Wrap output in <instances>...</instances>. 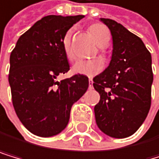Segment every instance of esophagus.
Segmentation results:
<instances>
[{
    "label": "esophagus",
    "mask_w": 159,
    "mask_h": 159,
    "mask_svg": "<svg viewBox=\"0 0 159 159\" xmlns=\"http://www.w3.org/2000/svg\"><path fill=\"white\" fill-rule=\"evenodd\" d=\"M92 84H93V80H92L91 78H89V89H91V87H92Z\"/></svg>",
    "instance_id": "1"
}]
</instances>
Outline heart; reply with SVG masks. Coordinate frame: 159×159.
I'll return each mask as SVG.
<instances>
[{
  "label": "heart",
  "instance_id": "1",
  "mask_svg": "<svg viewBox=\"0 0 159 159\" xmlns=\"http://www.w3.org/2000/svg\"><path fill=\"white\" fill-rule=\"evenodd\" d=\"M89 32L93 40L99 47H105L110 40V31L105 25L100 23H93L89 27ZM72 35L73 31L68 30L62 40L63 51L68 60H73L75 54L72 48ZM103 62L100 59H90V60H78L72 67L73 72L79 75L93 76L101 72Z\"/></svg>",
  "mask_w": 159,
  "mask_h": 159
}]
</instances>
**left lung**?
Here are the masks:
<instances>
[{
  "mask_svg": "<svg viewBox=\"0 0 159 159\" xmlns=\"http://www.w3.org/2000/svg\"><path fill=\"white\" fill-rule=\"evenodd\" d=\"M111 31L113 51L109 66L93 79L100 94L95 121L104 134L123 139L135 134L152 103V55L140 37L117 21L100 18Z\"/></svg>",
  "mask_w": 159,
  "mask_h": 159,
  "instance_id": "8db88e82",
  "label": "left lung"
}]
</instances>
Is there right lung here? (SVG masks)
<instances>
[{
    "mask_svg": "<svg viewBox=\"0 0 159 159\" xmlns=\"http://www.w3.org/2000/svg\"><path fill=\"white\" fill-rule=\"evenodd\" d=\"M83 17H42L19 37L11 54L8 83L13 108L22 125L36 136L61 133L69 123L73 104L89 89V78L84 75L57 80L70 70L63 37Z\"/></svg>",
    "mask_w": 159,
    "mask_h": 159,
    "instance_id": "add662e5",
    "label": "right lung"
}]
</instances>
